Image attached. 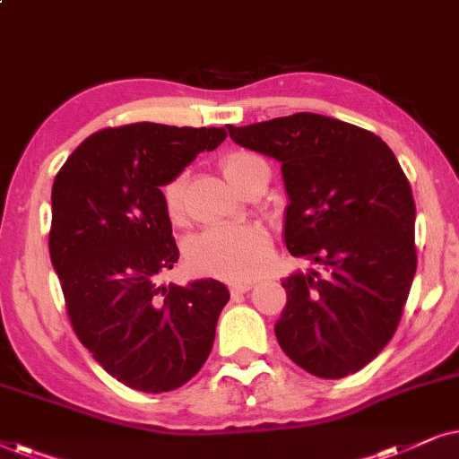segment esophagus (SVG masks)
I'll list each match as a JSON object with an SVG mask.
<instances>
[{
    "label": "esophagus",
    "instance_id": "34e87169",
    "mask_svg": "<svg viewBox=\"0 0 459 459\" xmlns=\"http://www.w3.org/2000/svg\"><path fill=\"white\" fill-rule=\"evenodd\" d=\"M249 290H252V283L233 285V287H230V293H233V296H241V293H246V291H249Z\"/></svg>",
    "mask_w": 459,
    "mask_h": 459
}]
</instances>
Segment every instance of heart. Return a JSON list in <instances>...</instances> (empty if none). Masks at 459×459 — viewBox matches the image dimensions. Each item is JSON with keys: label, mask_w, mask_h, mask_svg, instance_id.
<instances>
[{"label": "heart", "mask_w": 459, "mask_h": 459, "mask_svg": "<svg viewBox=\"0 0 459 459\" xmlns=\"http://www.w3.org/2000/svg\"><path fill=\"white\" fill-rule=\"evenodd\" d=\"M260 161L252 152H229L220 159L224 178L235 186L243 169ZM163 210L172 222L185 218V176H172L161 186ZM186 260L195 273L247 283L264 273L271 262V237L258 222L218 224L193 235L186 243Z\"/></svg>", "instance_id": "1"}]
</instances>
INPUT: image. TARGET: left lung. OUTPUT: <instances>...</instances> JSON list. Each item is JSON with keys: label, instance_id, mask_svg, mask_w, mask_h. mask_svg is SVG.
Listing matches in <instances>:
<instances>
[{"label": "left lung", "instance_id": "1", "mask_svg": "<svg viewBox=\"0 0 459 459\" xmlns=\"http://www.w3.org/2000/svg\"><path fill=\"white\" fill-rule=\"evenodd\" d=\"M229 134L281 163L285 246L325 271L283 279L279 346L316 377L363 369L399 327L418 266L413 195L394 152L376 134L316 113Z\"/></svg>", "mask_w": 459, "mask_h": 459}]
</instances>
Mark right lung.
Returning <instances> with one entry per match:
<instances>
[{"instance_id": "right-lung-1", "label": "right lung", "mask_w": 459, "mask_h": 459, "mask_svg": "<svg viewBox=\"0 0 459 459\" xmlns=\"http://www.w3.org/2000/svg\"><path fill=\"white\" fill-rule=\"evenodd\" d=\"M224 138V127H107L54 178L50 258L73 332L134 390L180 388L212 352L230 293L216 279L157 285L178 262L161 186Z\"/></svg>"}]
</instances>
